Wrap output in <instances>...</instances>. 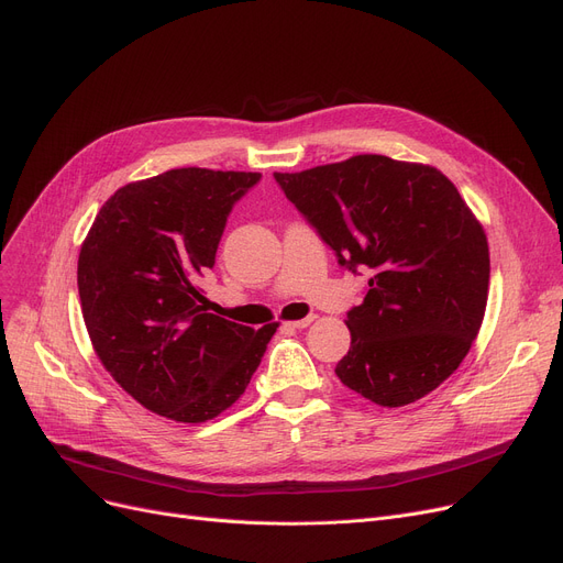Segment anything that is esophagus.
Instances as JSON below:
<instances>
[{"label":"esophagus","mask_w":563,"mask_h":563,"mask_svg":"<svg viewBox=\"0 0 563 563\" xmlns=\"http://www.w3.org/2000/svg\"><path fill=\"white\" fill-rule=\"evenodd\" d=\"M312 322H314V314L303 317V320H291V322H287V327H291V329H306V327H310Z\"/></svg>","instance_id":"obj_1"}]
</instances>
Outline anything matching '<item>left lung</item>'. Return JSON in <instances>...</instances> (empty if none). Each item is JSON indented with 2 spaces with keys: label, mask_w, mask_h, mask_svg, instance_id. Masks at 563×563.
<instances>
[{
  "label": "left lung",
  "mask_w": 563,
  "mask_h": 563,
  "mask_svg": "<svg viewBox=\"0 0 563 563\" xmlns=\"http://www.w3.org/2000/svg\"><path fill=\"white\" fill-rule=\"evenodd\" d=\"M274 177L338 262L371 274L338 379L386 409L428 396L483 324L490 251L474 211L437 167L379 154Z\"/></svg>",
  "instance_id": "obj_1"
}]
</instances>
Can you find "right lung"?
<instances>
[{"instance_id":"obj_1","label":"right lung","mask_w":563,"mask_h":563,"mask_svg":"<svg viewBox=\"0 0 563 563\" xmlns=\"http://www.w3.org/2000/svg\"><path fill=\"white\" fill-rule=\"evenodd\" d=\"M260 177L179 167L131 181L82 241L78 291L91 347L131 398L169 421L205 423L232 407L278 329L207 312L198 285L232 205Z\"/></svg>"}]
</instances>
